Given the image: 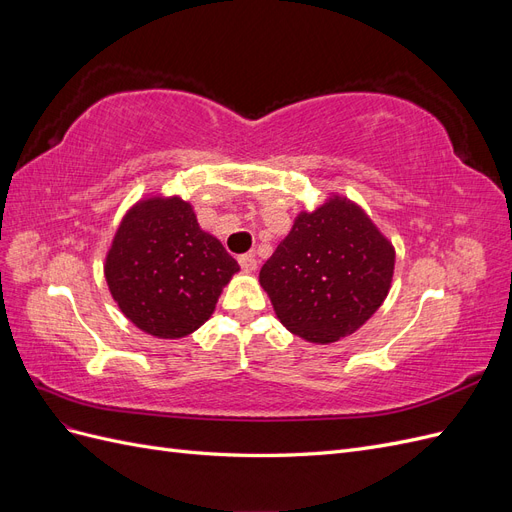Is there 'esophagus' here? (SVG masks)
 I'll return each instance as SVG.
<instances>
[{
    "label": "esophagus",
    "instance_id": "esophagus-1",
    "mask_svg": "<svg viewBox=\"0 0 512 512\" xmlns=\"http://www.w3.org/2000/svg\"><path fill=\"white\" fill-rule=\"evenodd\" d=\"M239 265H241V269H243L245 273H250V271H256L258 260H256L254 254H243V256L239 258Z\"/></svg>",
    "mask_w": 512,
    "mask_h": 512
}]
</instances>
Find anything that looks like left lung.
I'll use <instances>...</instances> for the list:
<instances>
[{
  "mask_svg": "<svg viewBox=\"0 0 512 512\" xmlns=\"http://www.w3.org/2000/svg\"><path fill=\"white\" fill-rule=\"evenodd\" d=\"M395 247L354 200L331 194L303 209L260 269L284 327L312 344L352 335L391 290Z\"/></svg>",
  "mask_w": 512,
  "mask_h": 512,
  "instance_id": "obj_1",
  "label": "left lung"
}]
</instances>
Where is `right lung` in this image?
I'll use <instances>...</instances> for the list:
<instances>
[{"label": "right lung", "mask_w": 512, "mask_h": 512, "mask_svg": "<svg viewBox=\"0 0 512 512\" xmlns=\"http://www.w3.org/2000/svg\"><path fill=\"white\" fill-rule=\"evenodd\" d=\"M235 273L237 260L198 226L194 207L177 194H149L134 203L104 258L106 284L121 314L160 339L203 327Z\"/></svg>", "instance_id": "1"}]
</instances>
